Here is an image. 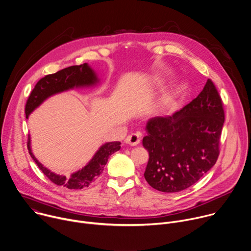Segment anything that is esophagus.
<instances>
[{
    "label": "esophagus",
    "instance_id": "34e87169",
    "mask_svg": "<svg viewBox=\"0 0 251 251\" xmlns=\"http://www.w3.org/2000/svg\"><path fill=\"white\" fill-rule=\"evenodd\" d=\"M140 139H141V133L136 131L134 133H131V134L127 135L125 141H126V143H127L131 146H135L140 142Z\"/></svg>",
    "mask_w": 251,
    "mask_h": 251
}]
</instances>
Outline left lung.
I'll list each match as a JSON object with an SVG mask.
<instances>
[{
  "label": "left lung",
  "mask_w": 251,
  "mask_h": 251,
  "mask_svg": "<svg viewBox=\"0 0 251 251\" xmlns=\"http://www.w3.org/2000/svg\"><path fill=\"white\" fill-rule=\"evenodd\" d=\"M224 123L223 101L211 79L180 111L150 119L142 139L149 153L147 183L160 192L175 193L198 182L218 160Z\"/></svg>",
  "instance_id": "left-lung-1"
}]
</instances>
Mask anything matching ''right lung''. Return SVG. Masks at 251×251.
<instances>
[{
  "mask_svg": "<svg viewBox=\"0 0 251 251\" xmlns=\"http://www.w3.org/2000/svg\"><path fill=\"white\" fill-rule=\"evenodd\" d=\"M99 82L95 71L87 64L74 65L64 68L54 74H49L41 78L33 90L31 91L25 105V116L28 118L29 114L36 109L43 101L57 93H61L73 88L90 87ZM120 141H112L103 144L99 148L90 162L81 170L73 173L70 177L57 175L47 168H45L32 154L30 148V137L27 140V149L31 158L37 164L42 173L52 183L57 186H63L68 189L80 190L89 187L103 172L109 157L117 152L121 148Z\"/></svg>",
  "mask_w": 251,
  "mask_h": 251,
  "instance_id": "add662e5",
  "label": "right lung"
}]
</instances>
